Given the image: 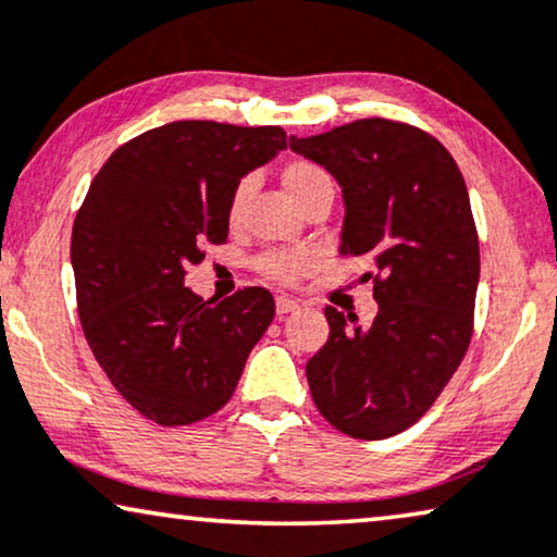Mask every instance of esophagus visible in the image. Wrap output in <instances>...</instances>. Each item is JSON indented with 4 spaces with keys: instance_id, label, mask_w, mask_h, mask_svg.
I'll list each match as a JSON object with an SVG mask.
<instances>
[{
    "instance_id": "1",
    "label": "esophagus",
    "mask_w": 557,
    "mask_h": 557,
    "mask_svg": "<svg viewBox=\"0 0 557 557\" xmlns=\"http://www.w3.org/2000/svg\"><path fill=\"white\" fill-rule=\"evenodd\" d=\"M297 308H300V305H297L295 300H289V297H285V295H280L275 300V310H277L280 318L287 315V312H295Z\"/></svg>"
}]
</instances>
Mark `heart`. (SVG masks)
Masks as SVG:
<instances>
[{
    "label": "heart",
    "mask_w": 557,
    "mask_h": 557,
    "mask_svg": "<svg viewBox=\"0 0 557 557\" xmlns=\"http://www.w3.org/2000/svg\"><path fill=\"white\" fill-rule=\"evenodd\" d=\"M280 182H282V189L287 191V197L293 199L300 209L308 207V203L312 199H318L320 194H333V182L331 176H327V171L323 166H318V163L305 161V159L287 161L280 171ZM249 194H252V182H249V178H242V182L234 186L230 207H226V216H230L232 224L237 222L242 211H245ZM257 270L270 280L289 282L305 270V260L302 257L285 255V252H268L257 260Z\"/></svg>",
    "instance_id": "heart-1"
}]
</instances>
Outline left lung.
Wrapping results in <instances>:
<instances>
[{
	"mask_svg": "<svg viewBox=\"0 0 557 557\" xmlns=\"http://www.w3.org/2000/svg\"><path fill=\"white\" fill-rule=\"evenodd\" d=\"M289 148L341 184V255L379 270L366 331L325 308L331 335L305 366L312 401L343 434L388 438L432 409L472 341L480 239L467 184L434 136L388 119L293 136Z\"/></svg>",
	"mask_w": 557,
	"mask_h": 557,
	"instance_id": "left-lung-1",
	"label": "left lung"
}]
</instances>
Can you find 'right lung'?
I'll return each instance as SVG.
<instances>
[{"label":"right lung","instance_id":"add662e5","mask_svg":"<svg viewBox=\"0 0 557 557\" xmlns=\"http://www.w3.org/2000/svg\"><path fill=\"white\" fill-rule=\"evenodd\" d=\"M285 146L280 125L166 123L115 148L77 211L70 260L83 333L115 391L156 424L222 409L275 318L264 287L214 302L184 277L207 242H226L239 178Z\"/></svg>","mask_w":557,"mask_h":557}]
</instances>
